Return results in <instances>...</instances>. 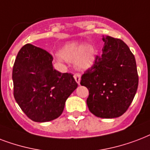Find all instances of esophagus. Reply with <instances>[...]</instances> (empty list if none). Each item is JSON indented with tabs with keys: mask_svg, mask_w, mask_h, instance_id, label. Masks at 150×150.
Here are the masks:
<instances>
[{
	"mask_svg": "<svg viewBox=\"0 0 150 150\" xmlns=\"http://www.w3.org/2000/svg\"><path fill=\"white\" fill-rule=\"evenodd\" d=\"M74 79H75V81L77 83H80V81H81V74H79V73H76V74H74Z\"/></svg>",
	"mask_w": 150,
	"mask_h": 150,
	"instance_id": "34e87169",
	"label": "esophagus"
}]
</instances>
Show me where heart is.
I'll return each instance as SVG.
<instances>
[{"label": "heart", "instance_id": "heart-1", "mask_svg": "<svg viewBox=\"0 0 150 150\" xmlns=\"http://www.w3.org/2000/svg\"><path fill=\"white\" fill-rule=\"evenodd\" d=\"M60 54L64 59L75 62L80 68L90 67L93 62V49L91 46L80 43H70L65 45L60 51Z\"/></svg>", "mask_w": 150, "mask_h": 150}]
</instances>
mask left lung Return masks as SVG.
<instances>
[{"instance_id": "obj_1", "label": "left lung", "mask_w": 150, "mask_h": 150, "mask_svg": "<svg viewBox=\"0 0 150 150\" xmlns=\"http://www.w3.org/2000/svg\"><path fill=\"white\" fill-rule=\"evenodd\" d=\"M102 55L81 76V84L88 89L87 105L101 118L120 117L132 103L139 85L134 54L122 40L103 36Z\"/></svg>"}]
</instances>
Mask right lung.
Listing matches in <instances>:
<instances>
[{
	"label": "right lung",
	"instance_id": "obj_1",
	"mask_svg": "<svg viewBox=\"0 0 150 150\" xmlns=\"http://www.w3.org/2000/svg\"><path fill=\"white\" fill-rule=\"evenodd\" d=\"M49 52L31 44L18 52L12 69L14 97L21 110L35 122H47L62 114L65 103L77 88L74 75L52 66Z\"/></svg>",
	"mask_w": 150,
	"mask_h": 150
}]
</instances>
